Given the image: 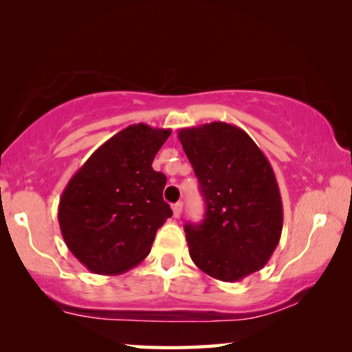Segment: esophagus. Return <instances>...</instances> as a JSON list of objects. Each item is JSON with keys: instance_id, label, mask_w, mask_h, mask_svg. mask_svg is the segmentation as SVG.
<instances>
[{"instance_id": "esophagus-1", "label": "esophagus", "mask_w": 352, "mask_h": 352, "mask_svg": "<svg viewBox=\"0 0 352 352\" xmlns=\"http://www.w3.org/2000/svg\"><path fill=\"white\" fill-rule=\"evenodd\" d=\"M182 213V204L181 201H177V204L173 205V214H175V218H179Z\"/></svg>"}]
</instances>
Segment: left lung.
Instances as JSON below:
<instances>
[{
    "label": "left lung",
    "mask_w": 352,
    "mask_h": 352,
    "mask_svg": "<svg viewBox=\"0 0 352 352\" xmlns=\"http://www.w3.org/2000/svg\"><path fill=\"white\" fill-rule=\"evenodd\" d=\"M199 179L206 208L184 226L195 266L223 282H239L272 256L283 226L280 190L271 163L243 129L224 122L177 131Z\"/></svg>",
    "instance_id": "1"
}]
</instances>
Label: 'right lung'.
I'll return each instance as SVG.
<instances>
[{
  "label": "right lung",
  "mask_w": 352,
  "mask_h": 352,
  "mask_svg": "<svg viewBox=\"0 0 352 352\" xmlns=\"http://www.w3.org/2000/svg\"><path fill=\"white\" fill-rule=\"evenodd\" d=\"M171 129L138 123L94 151L72 176L59 201L67 248L94 274H123L151 253L158 228L171 218L163 200L166 176L152 168Z\"/></svg>",
  "instance_id": "add662e5"
}]
</instances>
